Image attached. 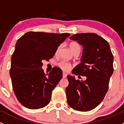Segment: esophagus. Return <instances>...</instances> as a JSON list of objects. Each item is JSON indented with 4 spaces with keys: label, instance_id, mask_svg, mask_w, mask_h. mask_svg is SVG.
Here are the masks:
<instances>
[{
    "label": "esophagus",
    "instance_id": "1",
    "mask_svg": "<svg viewBox=\"0 0 124 124\" xmlns=\"http://www.w3.org/2000/svg\"><path fill=\"white\" fill-rule=\"evenodd\" d=\"M62 77H63V78H65L67 77V74L65 72H63V74H62Z\"/></svg>",
    "mask_w": 124,
    "mask_h": 124
}]
</instances>
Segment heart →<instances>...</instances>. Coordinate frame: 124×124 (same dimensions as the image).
Returning <instances> with one entry per match:
<instances>
[{"instance_id": "obj_1", "label": "heart", "mask_w": 124, "mask_h": 124, "mask_svg": "<svg viewBox=\"0 0 124 124\" xmlns=\"http://www.w3.org/2000/svg\"><path fill=\"white\" fill-rule=\"evenodd\" d=\"M69 47H70V49H71V50L73 52V53H75L76 52H80V46L79 45L78 43L76 42H71L70 43V45H69ZM60 48H61V46H59L56 49V53H58L59 50ZM58 65L61 70H62L64 71H68L72 68V66L68 62H66L65 61H61L58 63Z\"/></svg>"}]
</instances>
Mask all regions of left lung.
I'll return each instance as SVG.
<instances>
[{
    "mask_svg": "<svg viewBox=\"0 0 124 124\" xmlns=\"http://www.w3.org/2000/svg\"><path fill=\"white\" fill-rule=\"evenodd\" d=\"M70 39L84 47L81 62L75 66L72 73L87 78L81 81L68 75V103L75 110L89 111L99 105L108 92L109 79L114 72V56L109 43L97 34H77Z\"/></svg>",
    "mask_w": 124,
    "mask_h": 124,
    "instance_id": "1",
    "label": "left lung"
}]
</instances>
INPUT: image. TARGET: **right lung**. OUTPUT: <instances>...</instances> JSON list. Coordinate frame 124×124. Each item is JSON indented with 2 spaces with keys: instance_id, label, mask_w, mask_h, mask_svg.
<instances>
[{
  "instance_id": "1",
  "label": "right lung",
  "mask_w": 124,
  "mask_h": 124,
  "mask_svg": "<svg viewBox=\"0 0 124 124\" xmlns=\"http://www.w3.org/2000/svg\"><path fill=\"white\" fill-rule=\"evenodd\" d=\"M70 36L30 31L18 40L12 55L10 76L14 93L24 107L37 109L49 103L62 71L55 66L45 75L42 61L53 58L60 44Z\"/></svg>"
}]
</instances>
